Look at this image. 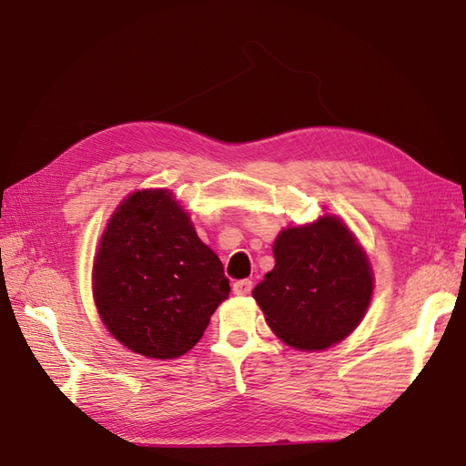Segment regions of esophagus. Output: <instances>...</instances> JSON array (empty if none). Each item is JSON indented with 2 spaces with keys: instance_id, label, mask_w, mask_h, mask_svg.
<instances>
[{
  "instance_id": "34e87169",
  "label": "esophagus",
  "mask_w": 466,
  "mask_h": 466,
  "mask_svg": "<svg viewBox=\"0 0 466 466\" xmlns=\"http://www.w3.org/2000/svg\"><path fill=\"white\" fill-rule=\"evenodd\" d=\"M252 289V281L250 279H238L233 284V293L235 295H248Z\"/></svg>"
}]
</instances>
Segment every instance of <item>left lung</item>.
<instances>
[{"instance_id": "8db88e82", "label": "left lung", "mask_w": 466, "mask_h": 466, "mask_svg": "<svg viewBox=\"0 0 466 466\" xmlns=\"http://www.w3.org/2000/svg\"><path fill=\"white\" fill-rule=\"evenodd\" d=\"M272 252L274 270L252 298L281 342L319 351L356 330L375 281L368 255L340 218L324 214L279 231Z\"/></svg>"}]
</instances>
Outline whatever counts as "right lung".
<instances>
[{
  "instance_id": "obj_1",
  "label": "right lung",
  "mask_w": 466,
  "mask_h": 466,
  "mask_svg": "<svg viewBox=\"0 0 466 466\" xmlns=\"http://www.w3.org/2000/svg\"><path fill=\"white\" fill-rule=\"evenodd\" d=\"M229 291L221 260L173 192L136 190L110 216L93 260V299L128 350L153 360L185 356Z\"/></svg>"
}]
</instances>
